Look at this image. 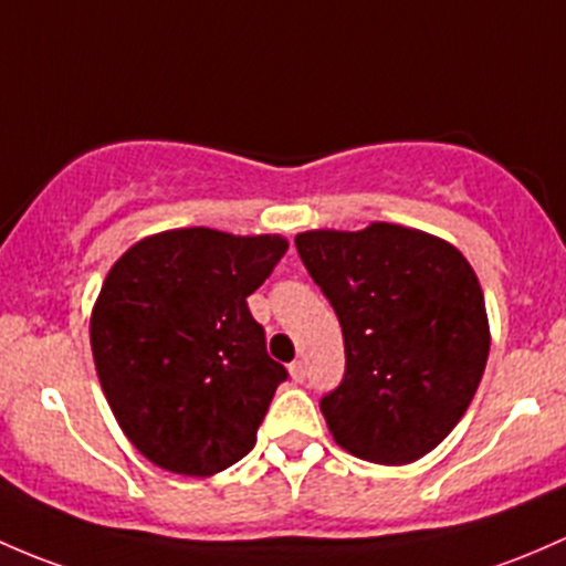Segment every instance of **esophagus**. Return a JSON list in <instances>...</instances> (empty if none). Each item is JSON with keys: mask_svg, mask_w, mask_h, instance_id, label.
<instances>
[{"mask_svg": "<svg viewBox=\"0 0 566 566\" xmlns=\"http://www.w3.org/2000/svg\"><path fill=\"white\" fill-rule=\"evenodd\" d=\"M289 373L296 384H302L305 381V363H302V359H296V363L289 365Z\"/></svg>", "mask_w": 566, "mask_h": 566, "instance_id": "esophagus-1", "label": "esophagus"}]
</instances>
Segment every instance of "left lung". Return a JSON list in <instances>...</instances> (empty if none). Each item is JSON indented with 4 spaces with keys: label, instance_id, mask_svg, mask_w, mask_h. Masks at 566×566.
Instances as JSON below:
<instances>
[{
    "label": "left lung",
    "instance_id": "1",
    "mask_svg": "<svg viewBox=\"0 0 566 566\" xmlns=\"http://www.w3.org/2000/svg\"><path fill=\"white\" fill-rule=\"evenodd\" d=\"M294 242L346 343V376L322 398L332 439L370 463L428 455L474 400L491 352L465 255L398 223L302 231Z\"/></svg>",
    "mask_w": 566,
    "mask_h": 566
}]
</instances>
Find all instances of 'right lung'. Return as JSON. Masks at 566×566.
<instances>
[{"label": "right lung", "mask_w": 566, "mask_h": 566, "mask_svg": "<svg viewBox=\"0 0 566 566\" xmlns=\"http://www.w3.org/2000/svg\"><path fill=\"white\" fill-rule=\"evenodd\" d=\"M289 250L281 234L171 229L111 266L90 318L95 370L144 458L212 476L253 450L285 368L266 354L248 296Z\"/></svg>", "instance_id": "add662e5"}]
</instances>
